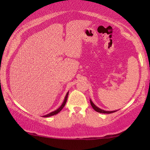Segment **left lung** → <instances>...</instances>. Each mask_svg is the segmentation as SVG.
<instances>
[{"mask_svg": "<svg viewBox=\"0 0 150 150\" xmlns=\"http://www.w3.org/2000/svg\"><path fill=\"white\" fill-rule=\"evenodd\" d=\"M90 103H91V105L92 107H93V108L94 110H96V111H97L98 112H100V113H107V114H109V113H112V112H116V110H112V111H107V110H102L101 109V108H98L97 106H96L95 104H94L93 103V102L91 101V100L90 99Z\"/></svg>", "mask_w": 150, "mask_h": 150, "instance_id": "1", "label": "left lung"}]
</instances>
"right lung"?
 Masks as SVG:
<instances>
[{"mask_svg":"<svg viewBox=\"0 0 150 150\" xmlns=\"http://www.w3.org/2000/svg\"><path fill=\"white\" fill-rule=\"evenodd\" d=\"M68 94H69V91L67 93L66 96H65V99H64V100H63V102L62 103V104H61V105L60 107H59V108H57V109L56 110H54V111L51 112H50V113L47 114V115H44L43 117H50V116L58 114L59 112H60L61 110L63 109V108L64 107V106L65 105V103H66L67 100V97H68Z\"/></svg>","mask_w":150,"mask_h":150,"instance_id":"right-lung-1","label":"right lung"}]
</instances>
